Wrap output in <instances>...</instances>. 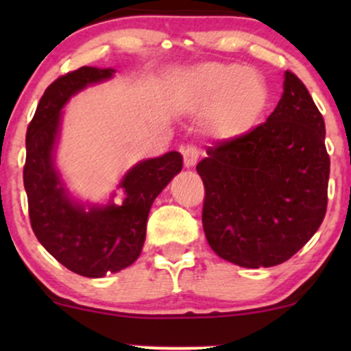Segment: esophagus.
Segmentation results:
<instances>
[{
	"label": "esophagus",
	"instance_id": "34e87169",
	"mask_svg": "<svg viewBox=\"0 0 351 351\" xmlns=\"http://www.w3.org/2000/svg\"><path fill=\"white\" fill-rule=\"evenodd\" d=\"M181 155H183L184 167L193 168L196 163H198L199 150L195 147V145H184V147H181Z\"/></svg>",
	"mask_w": 351,
	"mask_h": 351
}]
</instances>
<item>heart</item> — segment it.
Masks as SVG:
<instances>
[{
	"mask_svg": "<svg viewBox=\"0 0 351 351\" xmlns=\"http://www.w3.org/2000/svg\"><path fill=\"white\" fill-rule=\"evenodd\" d=\"M188 88L193 106H209L206 128L221 142H234L247 135L269 97L259 72L239 64H199L189 72Z\"/></svg>",
	"mask_w": 351,
	"mask_h": 351,
	"instance_id": "obj_1",
	"label": "heart"
}]
</instances>
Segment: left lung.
Returning a JSON list of instances; mask_svg holds the SVG:
<instances>
[{
	"label": "left lung",
	"mask_w": 351,
	"mask_h": 351,
	"mask_svg": "<svg viewBox=\"0 0 351 351\" xmlns=\"http://www.w3.org/2000/svg\"><path fill=\"white\" fill-rule=\"evenodd\" d=\"M206 153L196 171L206 188L204 234L217 256L272 267L315 234L327 211L330 158L324 117L295 74L285 71L264 123Z\"/></svg>",
	"instance_id": "left-lung-1"
}]
</instances>
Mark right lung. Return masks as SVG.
<instances>
[{
    "instance_id": "1",
    "label": "right lung",
    "mask_w": 351,
    "mask_h": 351,
    "mask_svg": "<svg viewBox=\"0 0 351 351\" xmlns=\"http://www.w3.org/2000/svg\"><path fill=\"white\" fill-rule=\"evenodd\" d=\"M115 69L88 67L56 79L39 100L26 132L24 189L29 219L43 247L64 267L84 277L115 274L138 259L148 213L156 196L183 168V156L168 152L138 162L120 180V203L112 193L106 204L82 203L67 189L56 167L62 108L71 97L112 79Z\"/></svg>"
}]
</instances>
